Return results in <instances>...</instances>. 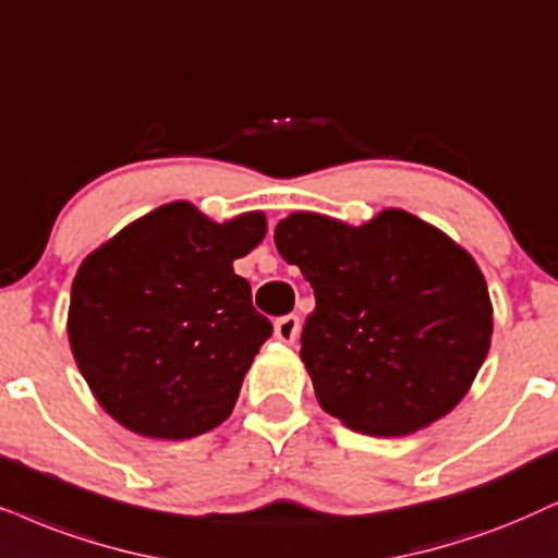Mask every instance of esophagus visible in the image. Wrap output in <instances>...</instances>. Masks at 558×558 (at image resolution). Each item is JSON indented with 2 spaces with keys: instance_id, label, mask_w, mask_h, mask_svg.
<instances>
[{
  "instance_id": "esophagus-1",
  "label": "esophagus",
  "mask_w": 558,
  "mask_h": 558,
  "mask_svg": "<svg viewBox=\"0 0 558 558\" xmlns=\"http://www.w3.org/2000/svg\"><path fill=\"white\" fill-rule=\"evenodd\" d=\"M299 335H301V319L295 314L280 316V319L275 322V337H278L283 344H293L299 340Z\"/></svg>"
}]
</instances>
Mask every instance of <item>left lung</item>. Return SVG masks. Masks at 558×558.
<instances>
[{
    "mask_svg": "<svg viewBox=\"0 0 558 558\" xmlns=\"http://www.w3.org/2000/svg\"><path fill=\"white\" fill-rule=\"evenodd\" d=\"M275 246L314 288L301 361L324 412L401 437L466 397L489 352L492 301L476 259L448 234L401 208L363 227L295 210Z\"/></svg>",
    "mask_w": 558,
    "mask_h": 558,
    "instance_id": "1",
    "label": "left lung"
}]
</instances>
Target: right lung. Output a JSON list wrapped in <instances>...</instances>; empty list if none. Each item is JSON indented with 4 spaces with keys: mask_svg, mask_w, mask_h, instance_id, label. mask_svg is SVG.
Segmentation results:
<instances>
[{
    "mask_svg": "<svg viewBox=\"0 0 558 558\" xmlns=\"http://www.w3.org/2000/svg\"><path fill=\"white\" fill-rule=\"evenodd\" d=\"M263 210L216 223L174 201L136 218L76 270L69 344L112 420L187 440L229 420L272 324L234 259L265 239Z\"/></svg>",
    "mask_w": 558,
    "mask_h": 558,
    "instance_id": "1",
    "label": "right lung"
}]
</instances>
